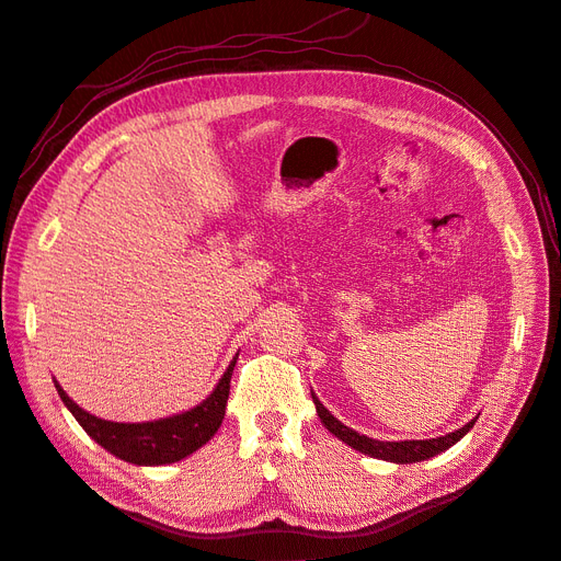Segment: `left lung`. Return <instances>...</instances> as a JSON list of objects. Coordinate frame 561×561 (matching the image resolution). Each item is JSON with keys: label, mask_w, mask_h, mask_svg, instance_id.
<instances>
[{"label": "left lung", "mask_w": 561, "mask_h": 561, "mask_svg": "<svg viewBox=\"0 0 561 561\" xmlns=\"http://www.w3.org/2000/svg\"><path fill=\"white\" fill-rule=\"evenodd\" d=\"M311 398L316 404V412L320 416V421L325 423V428L346 443L348 447H353L355 451L367 454L371 458H381V461H390V463H419V461H428V458L447 451L449 447H454L458 439L470 433V428L474 426L478 416L470 419L463 428H458L454 433L439 435V437H431V439H400V443H383V439H371L367 435H360L358 431H353L348 426H344L334 414H330V410L325 404L318 400V396L311 390Z\"/></svg>", "instance_id": "left-lung-1"}]
</instances>
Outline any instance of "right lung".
<instances>
[{"label":"right lung","mask_w":561,"mask_h":561,"mask_svg":"<svg viewBox=\"0 0 561 561\" xmlns=\"http://www.w3.org/2000/svg\"><path fill=\"white\" fill-rule=\"evenodd\" d=\"M239 360V353L233 355L222 379L217 381L213 393L201 400L196 407L173 416L157 419V421H142V423H118L107 421L89 414L65 393L58 381L56 390L67 410L79 421V426L87 431L95 443L114 454L122 461L135 466H168L178 463L182 458L201 449L208 439L222 426L227 400H229V383L233 365Z\"/></svg>","instance_id":"right-lung-1"}]
</instances>
